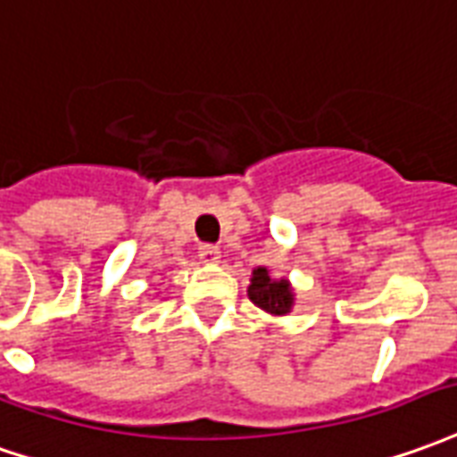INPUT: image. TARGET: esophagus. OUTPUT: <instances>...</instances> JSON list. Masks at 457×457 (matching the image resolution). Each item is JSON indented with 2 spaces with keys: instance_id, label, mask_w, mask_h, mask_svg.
Listing matches in <instances>:
<instances>
[{
  "instance_id": "esophagus-1",
  "label": "esophagus",
  "mask_w": 457,
  "mask_h": 457,
  "mask_svg": "<svg viewBox=\"0 0 457 457\" xmlns=\"http://www.w3.org/2000/svg\"><path fill=\"white\" fill-rule=\"evenodd\" d=\"M197 257H200V262H205V264H218L222 254H220L218 247H212V245H203L200 252H197Z\"/></svg>"
}]
</instances>
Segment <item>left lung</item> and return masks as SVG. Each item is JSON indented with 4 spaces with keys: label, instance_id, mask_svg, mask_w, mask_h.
Segmentation results:
<instances>
[{
    "label": "left lung",
    "instance_id": "left-lung-1",
    "mask_svg": "<svg viewBox=\"0 0 457 457\" xmlns=\"http://www.w3.org/2000/svg\"><path fill=\"white\" fill-rule=\"evenodd\" d=\"M247 296L252 304L260 306L262 312L272 314V317H287L296 304V295L292 282L287 277H272L267 267H257L252 270L250 287H247Z\"/></svg>",
    "mask_w": 457,
    "mask_h": 457
}]
</instances>
